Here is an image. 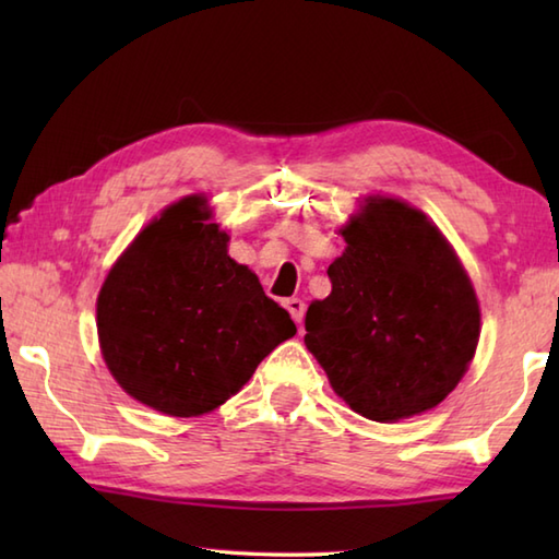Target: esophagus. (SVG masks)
Listing matches in <instances>:
<instances>
[{
    "instance_id": "34e87169",
    "label": "esophagus",
    "mask_w": 559,
    "mask_h": 559,
    "mask_svg": "<svg viewBox=\"0 0 559 559\" xmlns=\"http://www.w3.org/2000/svg\"><path fill=\"white\" fill-rule=\"evenodd\" d=\"M286 310L290 312L293 322L295 324H302V317H305V302L300 298H288L286 300Z\"/></svg>"
}]
</instances>
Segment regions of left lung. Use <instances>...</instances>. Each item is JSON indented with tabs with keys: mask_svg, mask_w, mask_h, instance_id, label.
<instances>
[{
	"mask_svg": "<svg viewBox=\"0 0 559 559\" xmlns=\"http://www.w3.org/2000/svg\"><path fill=\"white\" fill-rule=\"evenodd\" d=\"M331 293L305 317V346L348 406L396 423L442 403L476 355L480 307L454 249L423 211L367 197L341 228Z\"/></svg>",
	"mask_w": 559,
	"mask_h": 559,
	"instance_id": "8db88e82",
	"label": "left lung"
}]
</instances>
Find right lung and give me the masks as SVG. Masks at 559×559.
Instances as JSON below:
<instances>
[{
  "label": "right lung",
  "instance_id": "obj_1",
  "mask_svg": "<svg viewBox=\"0 0 559 559\" xmlns=\"http://www.w3.org/2000/svg\"><path fill=\"white\" fill-rule=\"evenodd\" d=\"M228 240L206 197H185L134 237L98 293L105 365L129 396L173 418L218 408L298 331L228 257Z\"/></svg>",
  "mask_w": 559,
  "mask_h": 559
}]
</instances>
